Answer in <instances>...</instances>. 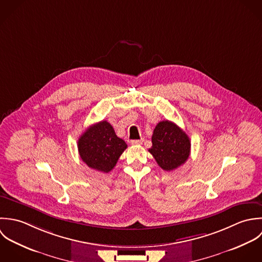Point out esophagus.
<instances>
[{
	"instance_id": "34e87169",
	"label": "esophagus",
	"mask_w": 262,
	"mask_h": 262,
	"mask_svg": "<svg viewBox=\"0 0 262 262\" xmlns=\"http://www.w3.org/2000/svg\"><path fill=\"white\" fill-rule=\"evenodd\" d=\"M143 142H144L143 139H141V140H132L130 141L132 145H141V144H143Z\"/></svg>"
}]
</instances>
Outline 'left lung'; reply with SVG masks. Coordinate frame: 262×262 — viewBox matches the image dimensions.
Instances as JSON below:
<instances>
[{"instance_id":"8db88e82","label":"left lung","mask_w":262,"mask_h":262,"mask_svg":"<svg viewBox=\"0 0 262 262\" xmlns=\"http://www.w3.org/2000/svg\"><path fill=\"white\" fill-rule=\"evenodd\" d=\"M152 148L149 152L158 165L166 171H171L183 165L190 154L188 136L174 122L160 121L152 136Z\"/></svg>"}]
</instances>
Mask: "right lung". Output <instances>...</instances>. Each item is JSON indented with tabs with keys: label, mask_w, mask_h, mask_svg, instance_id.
<instances>
[{
	"label": "right lung",
	"mask_w": 262,
	"mask_h": 262,
	"mask_svg": "<svg viewBox=\"0 0 262 262\" xmlns=\"http://www.w3.org/2000/svg\"><path fill=\"white\" fill-rule=\"evenodd\" d=\"M127 148L125 142L115 135L112 125L102 120L89 126L78 140L80 157L88 167L108 173Z\"/></svg>",
	"instance_id": "1"
}]
</instances>
